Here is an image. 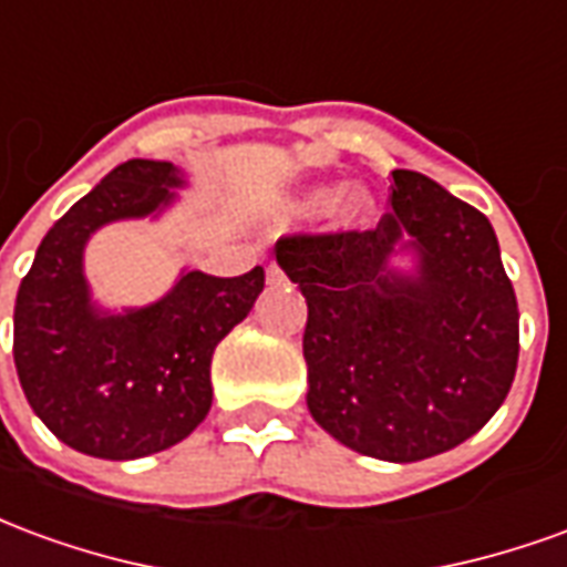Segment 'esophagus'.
I'll use <instances>...</instances> for the list:
<instances>
[{
  "instance_id": "34e87169",
  "label": "esophagus",
  "mask_w": 567,
  "mask_h": 567,
  "mask_svg": "<svg viewBox=\"0 0 567 567\" xmlns=\"http://www.w3.org/2000/svg\"><path fill=\"white\" fill-rule=\"evenodd\" d=\"M267 282L285 285V272H282V267L276 264V260H270V264H267Z\"/></svg>"
}]
</instances>
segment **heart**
Returning <instances> with one entry per match:
<instances>
[{"label": "heart", "mask_w": 567, "mask_h": 567, "mask_svg": "<svg viewBox=\"0 0 567 567\" xmlns=\"http://www.w3.org/2000/svg\"><path fill=\"white\" fill-rule=\"evenodd\" d=\"M331 197L328 190H316V194H309L307 199H303V206L307 209H319L324 199ZM370 209V197L364 194V190H358V187H352V190H346L343 197H340V203H337V212H340V218H346V221H355L358 215H364V212Z\"/></svg>", "instance_id": "b5f03b06"}]
</instances>
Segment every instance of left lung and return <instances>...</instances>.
Segmentation results:
<instances>
[{"instance_id": "1", "label": "left lung", "mask_w": 567, "mask_h": 567, "mask_svg": "<svg viewBox=\"0 0 567 567\" xmlns=\"http://www.w3.org/2000/svg\"><path fill=\"white\" fill-rule=\"evenodd\" d=\"M373 230L285 234L276 260L307 297V406L331 437L382 462H422L495 416L519 358V309L480 209L392 169ZM406 235L420 272L388 270Z\"/></svg>"}]
</instances>
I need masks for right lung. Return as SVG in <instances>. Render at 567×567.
Listing matches in <instances>:
<instances>
[{
  "instance_id": "1",
  "label": "right lung",
  "mask_w": 567,
  "mask_h": 567,
  "mask_svg": "<svg viewBox=\"0 0 567 567\" xmlns=\"http://www.w3.org/2000/svg\"><path fill=\"white\" fill-rule=\"evenodd\" d=\"M173 163L127 161L48 230L14 303V368L35 416L93 458H142L185 440L212 406L215 346L264 291V267L185 272L154 307L96 312L81 272L87 236L166 206Z\"/></svg>"
}]
</instances>
